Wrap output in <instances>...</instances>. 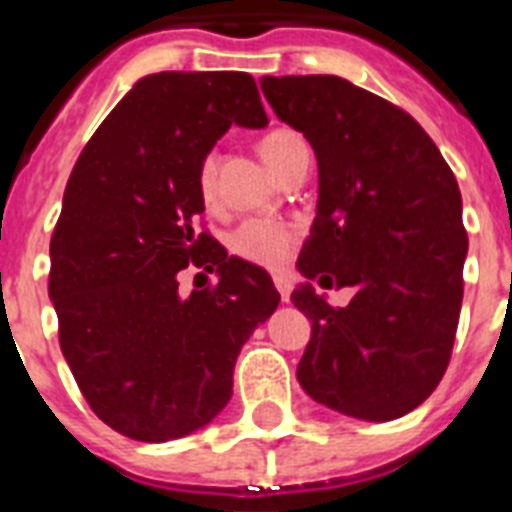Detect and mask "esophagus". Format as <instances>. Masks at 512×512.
I'll list each match as a JSON object with an SVG mask.
<instances>
[{
  "instance_id": "1",
  "label": "esophagus",
  "mask_w": 512,
  "mask_h": 512,
  "mask_svg": "<svg viewBox=\"0 0 512 512\" xmlns=\"http://www.w3.org/2000/svg\"><path fill=\"white\" fill-rule=\"evenodd\" d=\"M273 281H276V289H279L281 300L289 303V295H292V281H289V276L279 273V276H273Z\"/></svg>"
}]
</instances>
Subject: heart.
<instances>
[{
  "mask_svg": "<svg viewBox=\"0 0 512 512\" xmlns=\"http://www.w3.org/2000/svg\"><path fill=\"white\" fill-rule=\"evenodd\" d=\"M305 146L303 138L289 130H273L260 140V156L276 175L287 167L297 148ZM199 193L204 201L215 199V159L207 156L199 167ZM297 233L292 225L271 220V217H247L241 220L228 236V247L233 255L244 257L249 263L279 268L289 260L295 249Z\"/></svg>",
  "mask_w": 512,
  "mask_h": 512,
  "instance_id": "b5f03b06",
  "label": "heart"
}]
</instances>
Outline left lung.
Returning <instances> with one entry per match:
<instances>
[{
    "mask_svg": "<svg viewBox=\"0 0 512 512\" xmlns=\"http://www.w3.org/2000/svg\"><path fill=\"white\" fill-rule=\"evenodd\" d=\"M260 87L319 162L297 268L305 279L332 271L337 287L356 289L345 308L308 281L292 292L311 319L297 380L356 420L404 417L444 377L460 321L468 233L454 172L404 108L348 79L263 76Z\"/></svg>",
    "mask_w": 512,
    "mask_h": 512,
    "instance_id": "8db88e82",
    "label": "left lung"
}]
</instances>
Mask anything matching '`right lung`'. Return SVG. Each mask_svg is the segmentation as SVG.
Instances as JSON below:
<instances>
[{
    "mask_svg": "<svg viewBox=\"0 0 512 512\" xmlns=\"http://www.w3.org/2000/svg\"><path fill=\"white\" fill-rule=\"evenodd\" d=\"M231 124H268L244 71H162L135 82L68 177L50 241L60 350L108 428L162 444L204 428L233 393V364L279 305L271 276L193 223L199 167ZM188 264L218 284L183 296Z\"/></svg>",
    "mask_w": 512,
    "mask_h": 512,
    "instance_id": "obj_1",
    "label": "right lung"
}]
</instances>
